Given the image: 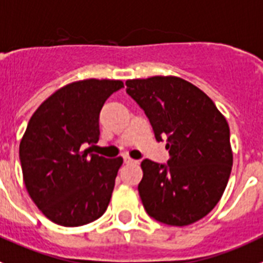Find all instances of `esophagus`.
<instances>
[{
  "instance_id": "obj_1",
  "label": "esophagus",
  "mask_w": 263,
  "mask_h": 263,
  "mask_svg": "<svg viewBox=\"0 0 263 263\" xmlns=\"http://www.w3.org/2000/svg\"><path fill=\"white\" fill-rule=\"evenodd\" d=\"M124 162H126V164H134V162H137V161H135L134 158H131L129 156H124Z\"/></svg>"
}]
</instances>
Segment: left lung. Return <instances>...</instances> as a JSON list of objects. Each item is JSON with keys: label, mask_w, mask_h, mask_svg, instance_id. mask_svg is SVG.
I'll list each match as a JSON object with an SVG mask.
<instances>
[{"label": "left lung", "mask_w": 263, "mask_h": 263, "mask_svg": "<svg viewBox=\"0 0 263 263\" xmlns=\"http://www.w3.org/2000/svg\"><path fill=\"white\" fill-rule=\"evenodd\" d=\"M126 85L156 140L167 137V165L141 162L144 208L167 226H190L214 210L228 183L233 164L228 122L204 91L181 77L153 76Z\"/></svg>", "instance_id": "8db88e82"}]
</instances>
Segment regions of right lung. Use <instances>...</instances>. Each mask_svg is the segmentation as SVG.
I'll use <instances>...</instances> for the list:
<instances>
[{"label": "right lung", "instance_id": "obj_1", "mask_svg": "<svg viewBox=\"0 0 263 263\" xmlns=\"http://www.w3.org/2000/svg\"><path fill=\"white\" fill-rule=\"evenodd\" d=\"M124 86L120 80L70 82L36 108L20 144L28 195L51 221L80 227L102 216L123 158L93 155L85 145L99 139V112Z\"/></svg>", "mask_w": 263, "mask_h": 263}]
</instances>
